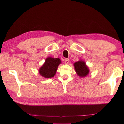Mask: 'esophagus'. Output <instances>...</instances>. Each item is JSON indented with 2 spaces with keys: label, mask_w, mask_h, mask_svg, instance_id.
Returning <instances> with one entry per match:
<instances>
[{
  "label": "esophagus",
  "mask_w": 124,
  "mask_h": 124,
  "mask_svg": "<svg viewBox=\"0 0 124 124\" xmlns=\"http://www.w3.org/2000/svg\"><path fill=\"white\" fill-rule=\"evenodd\" d=\"M64 63H65V64H68L69 63H70V60H69L68 59H65L64 60Z\"/></svg>",
  "instance_id": "34e87169"
}]
</instances>
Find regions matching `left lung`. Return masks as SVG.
Segmentation results:
<instances>
[{"mask_svg":"<svg viewBox=\"0 0 124 124\" xmlns=\"http://www.w3.org/2000/svg\"><path fill=\"white\" fill-rule=\"evenodd\" d=\"M73 65H74L75 72L80 78L86 77L89 74L90 70L89 67L83 60H80L79 61L75 62Z\"/></svg>","mask_w":124,"mask_h":124,"instance_id":"1","label":"left lung"}]
</instances>
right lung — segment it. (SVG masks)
<instances>
[{
    "label": "right lung",
    "mask_w": 124,
    "mask_h": 124,
    "mask_svg": "<svg viewBox=\"0 0 124 124\" xmlns=\"http://www.w3.org/2000/svg\"><path fill=\"white\" fill-rule=\"evenodd\" d=\"M61 63V61L58 58H46L44 63L39 69V74L46 79L52 78L56 74L58 67Z\"/></svg>",
    "instance_id": "1"
}]
</instances>
